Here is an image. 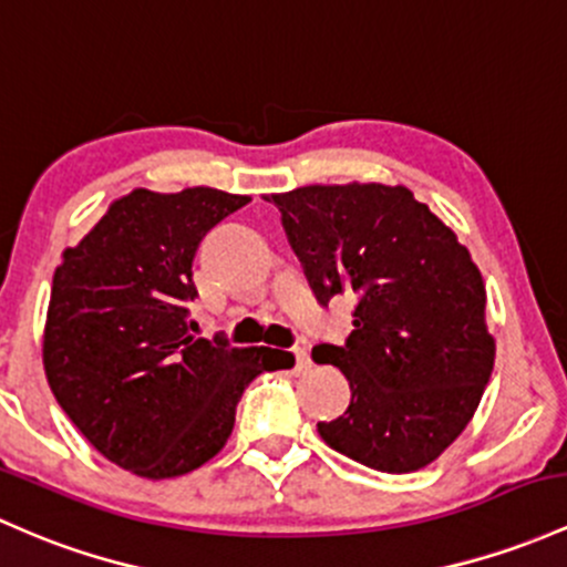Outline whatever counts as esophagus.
Returning a JSON list of instances; mask_svg holds the SVG:
<instances>
[{
	"label": "esophagus",
	"mask_w": 567,
	"mask_h": 567,
	"mask_svg": "<svg viewBox=\"0 0 567 567\" xmlns=\"http://www.w3.org/2000/svg\"><path fill=\"white\" fill-rule=\"evenodd\" d=\"M291 354H295V370H297V373H302V370L310 368V354H308L306 346H297Z\"/></svg>",
	"instance_id": "34e87169"
}]
</instances>
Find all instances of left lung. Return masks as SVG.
Here are the masks:
<instances>
[{
    "label": "left lung",
    "mask_w": 567,
    "mask_h": 567,
    "mask_svg": "<svg viewBox=\"0 0 567 567\" xmlns=\"http://www.w3.org/2000/svg\"><path fill=\"white\" fill-rule=\"evenodd\" d=\"M321 306L357 295L343 346L351 403L319 435L381 473L427 467L467 427L495 364L486 289L467 248L405 186L330 184L270 194Z\"/></svg>",
    "instance_id": "obj_1"
}]
</instances>
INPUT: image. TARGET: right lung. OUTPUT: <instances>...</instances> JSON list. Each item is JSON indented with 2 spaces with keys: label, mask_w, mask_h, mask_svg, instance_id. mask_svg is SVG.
Returning <instances> with one entry per match:
<instances>
[{
  "label": "right lung",
  "mask_w": 567,
  "mask_h": 567,
  "mask_svg": "<svg viewBox=\"0 0 567 567\" xmlns=\"http://www.w3.org/2000/svg\"><path fill=\"white\" fill-rule=\"evenodd\" d=\"M246 194L210 186L135 188L62 254L53 272L42 364L53 398L91 446L140 478L184 476L235 427L243 389L281 362L188 332L199 240Z\"/></svg>",
  "instance_id": "right-lung-1"
}]
</instances>
